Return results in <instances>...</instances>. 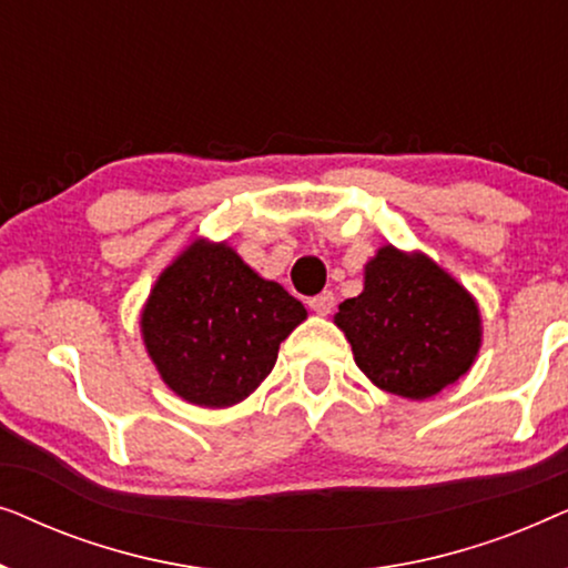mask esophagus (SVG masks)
<instances>
[{
	"label": "esophagus",
	"mask_w": 568,
	"mask_h": 568,
	"mask_svg": "<svg viewBox=\"0 0 568 568\" xmlns=\"http://www.w3.org/2000/svg\"><path fill=\"white\" fill-rule=\"evenodd\" d=\"M307 305L317 315H328L331 310H333V305H336V297H333L331 292H321V294H315V297H310Z\"/></svg>",
	"instance_id": "esophagus-1"
}]
</instances>
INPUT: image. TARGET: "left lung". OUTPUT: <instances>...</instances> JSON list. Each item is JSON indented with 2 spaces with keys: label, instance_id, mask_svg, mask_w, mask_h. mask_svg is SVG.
<instances>
[{
  "label": "left lung",
  "instance_id": "obj_1",
  "mask_svg": "<svg viewBox=\"0 0 568 568\" xmlns=\"http://www.w3.org/2000/svg\"><path fill=\"white\" fill-rule=\"evenodd\" d=\"M333 323L379 390L426 400L476 362L484 323L473 294L424 253L383 245L364 266V290Z\"/></svg>",
  "mask_w": 568,
  "mask_h": 568
}]
</instances>
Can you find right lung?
Returning <instances> with one entry per match:
<instances>
[{
	"label": "right lung",
	"instance_id": "1",
	"mask_svg": "<svg viewBox=\"0 0 568 568\" xmlns=\"http://www.w3.org/2000/svg\"><path fill=\"white\" fill-rule=\"evenodd\" d=\"M307 317L227 243L196 237L154 282L142 341L162 383L201 408L245 400L274 369L278 346Z\"/></svg>",
	"mask_w": 568,
	"mask_h": 568
}]
</instances>
